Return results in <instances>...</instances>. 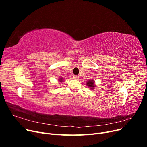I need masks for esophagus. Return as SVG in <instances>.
Masks as SVG:
<instances>
[{
	"label": "esophagus",
	"mask_w": 147,
	"mask_h": 147,
	"mask_svg": "<svg viewBox=\"0 0 147 147\" xmlns=\"http://www.w3.org/2000/svg\"><path fill=\"white\" fill-rule=\"evenodd\" d=\"M74 79H76V80H78L79 78V77L78 76V75H74Z\"/></svg>",
	"instance_id": "esophagus-1"
}]
</instances>
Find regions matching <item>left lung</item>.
Listing matches in <instances>:
<instances>
[{
	"mask_svg": "<svg viewBox=\"0 0 147 147\" xmlns=\"http://www.w3.org/2000/svg\"><path fill=\"white\" fill-rule=\"evenodd\" d=\"M86 84H87V86L91 89V90H92V89H94L95 87L94 81L93 80H90L88 81L86 83Z\"/></svg>",
	"mask_w": 147,
	"mask_h": 147,
	"instance_id": "left-lung-1",
	"label": "left lung"
}]
</instances>
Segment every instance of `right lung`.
Here are the masks:
<instances>
[{"label": "right lung", "instance_id": "right-lung-1", "mask_svg": "<svg viewBox=\"0 0 147 147\" xmlns=\"http://www.w3.org/2000/svg\"><path fill=\"white\" fill-rule=\"evenodd\" d=\"M59 81H60V82H63V81L64 80L63 78H59Z\"/></svg>", "mask_w": 147, "mask_h": 147}]
</instances>
